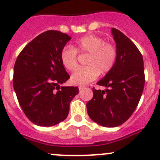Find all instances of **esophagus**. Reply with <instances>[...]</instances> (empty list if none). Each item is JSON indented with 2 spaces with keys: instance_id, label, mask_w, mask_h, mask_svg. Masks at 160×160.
Masks as SVG:
<instances>
[{
  "instance_id": "esophagus-1",
  "label": "esophagus",
  "mask_w": 160,
  "mask_h": 160,
  "mask_svg": "<svg viewBox=\"0 0 160 160\" xmlns=\"http://www.w3.org/2000/svg\"><path fill=\"white\" fill-rule=\"evenodd\" d=\"M78 88H79V90H81V89H83V88H85V86H83V85H80Z\"/></svg>"
}]
</instances>
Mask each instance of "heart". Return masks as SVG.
<instances>
[{"instance_id": "heart-1", "label": "heart", "mask_w": 160, "mask_h": 160, "mask_svg": "<svg viewBox=\"0 0 160 160\" xmlns=\"http://www.w3.org/2000/svg\"><path fill=\"white\" fill-rule=\"evenodd\" d=\"M77 52L88 53L86 67L74 71L71 82L74 84L84 85L93 81L100 73L104 74L114 67L118 56L117 49L111 43L105 42L104 38L88 35L76 40L74 47L65 46L60 52V60L69 71H73L77 67Z\"/></svg>"}]
</instances>
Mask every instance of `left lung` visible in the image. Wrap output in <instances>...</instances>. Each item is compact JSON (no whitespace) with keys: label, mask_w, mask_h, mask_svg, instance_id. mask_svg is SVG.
<instances>
[{"label":"left lung","mask_w":160,"mask_h":160,"mask_svg":"<svg viewBox=\"0 0 160 160\" xmlns=\"http://www.w3.org/2000/svg\"><path fill=\"white\" fill-rule=\"evenodd\" d=\"M118 56L111 70L97 83L104 90L93 88V98L87 104L92 121L108 128L126 122L135 110L145 85L144 62L141 52L122 32L111 28Z\"/></svg>","instance_id":"8db88e82"}]
</instances>
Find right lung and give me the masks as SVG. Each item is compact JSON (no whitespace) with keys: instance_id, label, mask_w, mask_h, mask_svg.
<instances>
[{"instance_id":"right-lung-1","label":"right lung","mask_w":160,"mask_h":160,"mask_svg":"<svg viewBox=\"0 0 160 160\" xmlns=\"http://www.w3.org/2000/svg\"><path fill=\"white\" fill-rule=\"evenodd\" d=\"M71 37L59 31L40 34L21 52L14 67L13 87L21 108L38 126L56 125L67 118L77 87H60L70 75L60 52Z\"/></svg>"}]
</instances>
